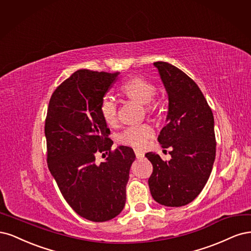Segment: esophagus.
Here are the masks:
<instances>
[{"label": "esophagus", "mask_w": 251, "mask_h": 251, "mask_svg": "<svg viewBox=\"0 0 251 251\" xmlns=\"http://www.w3.org/2000/svg\"><path fill=\"white\" fill-rule=\"evenodd\" d=\"M134 153H135V156L137 159H142L145 156V153L141 150H134Z\"/></svg>", "instance_id": "34e87169"}]
</instances>
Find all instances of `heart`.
I'll list each match as a JSON object with an SVG mask.
<instances>
[{"instance_id": "b5f03b06", "label": "heart", "mask_w": 251, "mask_h": 251, "mask_svg": "<svg viewBox=\"0 0 251 251\" xmlns=\"http://www.w3.org/2000/svg\"><path fill=\"white\" fill-rule=\"evenodd\" d=\"M122 92L129 99L141 104H146L148 110L155 111L158 108V102L154 97L157 93L156 86L152 82L142 78H134L121 86ZM100 112L103 120L108 125H115L118 121L117 103L110 97H104L100 104ZM154 134L152 126L148 124H137L126 128L120 134L119 141L133 148L143 149L147 146L148 140Z\"/></svg>"}]
</instances>
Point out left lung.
I'll list each match as a JSON object with an SVG mask.
<instances>
[{
  "instance_id": "obj_1",
  "label": "left lung",
  "mask_w": 251,
  "mask_h": 251,
  "mask_svg": "<svg viewBox=\"0 0 251 251\" xmlns=\"http://www.w3.org/2000/svg\"><path fill=\"white\" fill-rule=\"evenodd\" d=\"M153 64L169 99L167 125L157 140L163 148L172 147V158L167 161L156 153H146L153 166L148 183L159 204L178 207L195 199L211 175L216 156L214 116L200 88L185 73L168 62Z\"/></svg>"
}]
</instances>
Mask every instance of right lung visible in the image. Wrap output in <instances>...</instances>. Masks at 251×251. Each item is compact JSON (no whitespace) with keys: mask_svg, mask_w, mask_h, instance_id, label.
Instances as JSON below:
<instances>
[{"mask_svg":"<svg viewBox=\"0 0 251 251\" xmlns=\"http://www.w3.org/2000/svg\"><path fill=\"white\" fill-rule=\"evenodd\" d=\"M119 74L78 70L54 91L46 118L50 172L69 205L94 222L108 221L123 211L135 159L130 147L111 151L110 130L100 112L103 97ZM99 151L109 156L96 164Z\"/></svg>","mask_w":251,"mask_h":251,"instance_id":"1","label":"right lung"}]
</instances>
